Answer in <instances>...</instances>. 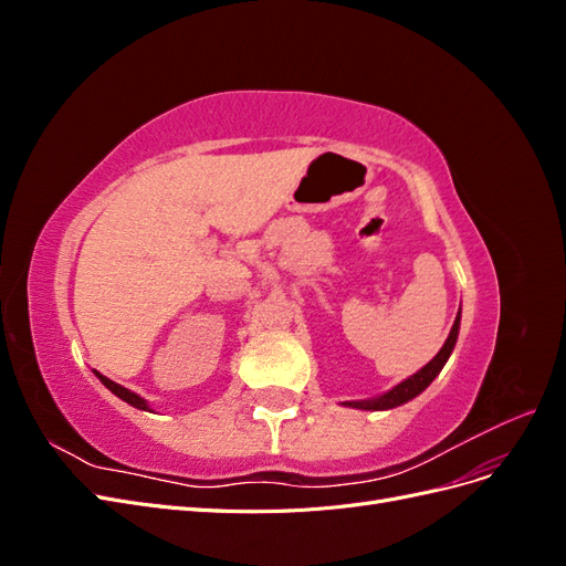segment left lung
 <instances>
[{"instance_id":"left-lung-1","label":"left lung","mask_w":566,"mask_h":566,"mask_svg":"<svg viewBox=\"0 0 566 566\" xmlns=\"http://www.w3.org/2000/svg\"><path fill=\"white\" fill-rule=\"evenodd\" d=\"M458 331H460V312L453 321V328L447 337V342H443V347L439 349V354L432 358L430 364L422 366L416 375H410L408 380L399 382L397 387H391L389 391H385L382 397L378 399H366V401H345V406H352V408H361V410H389V408H397L410 399H416L420 391H424L427 387L432 385V380L437 378V375L441 373V368L447 366L449 356L455 347V339H458Z\"/></svg>"}]
</instances>
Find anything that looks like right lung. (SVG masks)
I'll return each instance as SVG.
<instances>
[{
    "label": "right lung",
    "mask_w": 566,
    "mask_h": 566,
    "mask_svg": "<svg viewBox=\"0 0 566 566\" xmlns=\"http://www.w3.org/2000/svg\"><path fill=\"white\" fill-rule=\"evenodd\" d=\"M96 373V370H94ZM96 378L101 380V382H104L113 394H115V397H119V399H123V401H127L129 406H134V408H139V410H150L148 408V403H146V399H142L139 397V394H134V391H129L127 387H123V385H117V382H113V380H108L106 378V375H101V373H96Z\"/></svg>",
    "instance_id": "1"
}]
</instances>
